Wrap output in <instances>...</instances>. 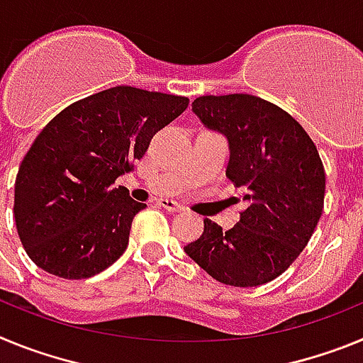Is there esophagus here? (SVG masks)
I'll return each instance as SVG.
<instances>
[{
	"mask_svg": "<svg viewBox=\"0 0 363 363\" xmlns=\"http://www.w3.org/2000/svg\"><path fill=\"white\" fill-rule=\"evenodd\" d=\"M158 205L160 207H163L165 211H169V213H182V211H184V207H182V205L176 203V201H172V200H160Z\"/></svg>",
	"mask_w": 363,
	"mask_h": 363,
	"instance_id": "34e87169",
	"label": "esophagus"
}]
</instances>
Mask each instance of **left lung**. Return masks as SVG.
Instances as JSON below:
<instances>
[{
    "label": "left lung",
    "instance_id": "8db88e82",
    "mask_svg": "<svg viewBox=\"0 0 363 363\" xmlns=\"http://www.w3.org/2000/svg\"><path fill=\"white\" fill-rule=\"evenodd\" d=\"M192 111L229 140L225 174L245 191L247 207L233 229L205 218L203 234L185 252L221 284H267L300 256L322 216L318 149L289 112L258 96H200Z\"/></svg>",
    "mask_w": 363,
    "mask_h": 363
}]
</instances>
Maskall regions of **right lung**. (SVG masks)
Segmentation results:
<instances>
[{
    "instance_id": "right-lung-1",
    "label": "right lung",
    "mask_w": 363,
    "mask_h": 363,
    "mask_svg": "<svg viewBox=\"0 0 363 363\" xmlns=\"http://www.w3.org/2000/svg\"><path fill=\"white\" fill-rule=\"evenodd\" d=\"M187 105L185 96L120 85L74 101L45 125L14 184L16 229L38 267L82 280L123 255L147 205L114 182Z\"/></svg>"
}]
</instances>
